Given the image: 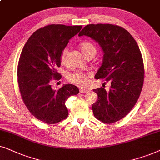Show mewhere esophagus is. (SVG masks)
<instances>
[{
  "label": "esophagus",
  "instance_id": "esophagus-1",
  "mask_svg": "<svg viewBox=\"0 0 160 160\" xmlns=\"http://www.w3.org/2000/svg\"><path fill=\"white\" fill-rule=\"evenodd\" d=\"M88 91H89L88 89H87V88H80V93H87Z\"/></svg>",
  "mask_w": 160,
  "mask_h": 160
}]
</instances>
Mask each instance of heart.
Instances as JSON below:
<instances>
[{
	"label": "heart",
	"instance_id": "1",
	"mask_svg": "<svg viewBox=\"0 0 160 160\" xmlns=\"http://www.w3.org/2000/svg\"><path fill=\"white\" fill-rule=\"evenodd\" d=\"M80 49H81L82 52L85 55V56L88 53L91 52H96V48L93 44L90 42H82L80 44ZM68 50L67 48L63 49L61 55V62L64 63L67 60V55ZM91 76L90 73H87V72H81V71H75L73 72H70L67 74V78L68 81H69L72 83H73L76 86H84L88 83L89 78Z\"/></svg>",
	"mask_w": 160,
	"mask_h": 160
}]
</instances>
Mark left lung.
Segmentation results:
<instances>
[{"label":"left lung","instance_id":"left-lung-1","mask_svg":"<svg viewBox=\"0 0 160 160\" xmlns=\"http://www.w3.org/2000/svg\"><path fill=\"white\" fill-rule=\"evenodd\" d=\"M79 37L87 36L99 44L103 61L96 79L110 82L109 91L93 89L98 99L92 105L94 116L112 123L125 117L137 102L144 80V66L137 42L127 30L111 24L86 25Z\"/></svg>","mask_w":160,"mask_h":160}]
</instances>
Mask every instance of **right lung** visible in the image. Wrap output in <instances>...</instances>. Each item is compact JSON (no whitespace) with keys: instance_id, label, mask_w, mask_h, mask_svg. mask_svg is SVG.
<instances>
[{"instance_id":"obj_1","label":"right lung","mask_w":160,"mask_h":160,"mask_svg":"<svg viewBox=\"0 0 160 160\" xmlns=\"http://www.w3.org/2000/svg\"><path fill=\"white\" fill-rule=\"evenodd\" d=\"M82 25H49L31 36L21 52L18 67L19 88L25 106L39 120L52 124L67 118L68 98L79 93L72 84L54 90L52 80L61 75V55L69 39L79 33Z\"/></svg>"}]
</instances>
